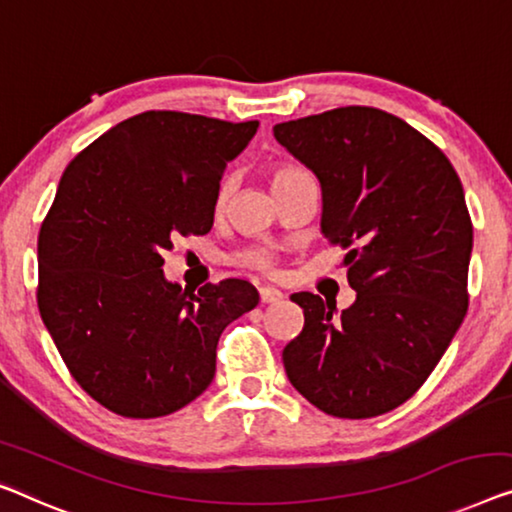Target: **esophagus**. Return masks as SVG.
I'll return each instance as SVG.
<instances>
[{"label":"esophagus","mask_w":512,"mask_h":512,"mask_svg":"<svg viewBox=\"0 0 512 512\" xmlns=\"http://www.w3.org/2000/svg\"><path fill=\"white\" fill-rule=\"evenodd\" d=\"M258 295H261L263 305H277V302L284 300V293L274 286H261L258 288Z\"/></svg>","instance_id":"1"}]
</instances>
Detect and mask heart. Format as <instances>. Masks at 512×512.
<instances>
[{
    "label": "heart",
    "mask_w": 512,
    "mask_h": 512,
    "mask_svg": "<svg viewBox=\"0 0 512 512\" xmlns=\"http://www.w3.org/2000/svg\"><path fill=\"white\" fill-rule=\"evenodd\" d=\"M300 175H307L300 166H291V164L277 166V168H274V173H272V184L291 180V177H300ZM228 189H231V187H228V182L221 184L219 203H224L228 198ZM238 263L244 265V268H251V270H258V272H270L274 268V251L270 247L244 249L238 254Z\"/></svg>",
    "instance_id": "obj_1"
}]
</instances>
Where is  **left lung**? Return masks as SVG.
I'll return each instance as SVG.
<instances>
[{
    "label": "left lung",
    "mask_w": 512,
    "mask_h": 512,
    "mask_svg": "<svg viewBox=\"0 0 512 512\" xmlns=\"http://www.w3.org/2000/svg\"><path fill=\"white\" fill-rule=\"evenodd\" d=\"M321 182V228L348 249L358 298L342 316L293 293L305 328L281 358L293 388L335 418L383 416L416 395L469 309L473 226L446 154L399 117L344 106L274 127Z\"/></svg>",
    "instance_id": "obj_1"
}]
</instances>
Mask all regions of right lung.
Wrapping results in <instances>:
<instances>
[{
  "mask_svg": "<svg viewBox=\"0 0 512 512\" xmlns=\"http://www.w3.org/2000/svg\"><path fill=\"white\" fill-rule=\"evenodd\" d=\"M258 122L147 110L66 166L39 233L36 302L64 365L124 418L201 395L228 323L258 305L244 279L196 291L164 279V251L210 233L219 182Z\"/></svg>",
  "mask_w": 512,
  "mask_h": 512,
  "instance_id": "obj_1",
  "label": "right lung"
}]
</instances>
